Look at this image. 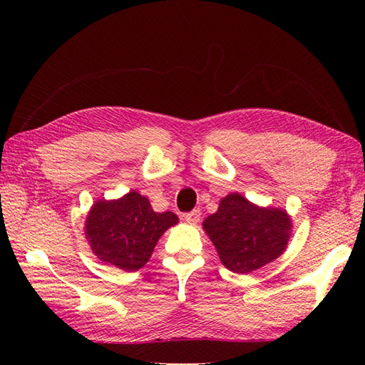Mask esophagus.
I'll list each match as a JSON object with an SVG mask.
<instances>
[{
  "instance_id": "34e87169",
  "label": "esophagus",
  "mask_w": 365,
  "mask_h": 365,
  "mask_svg": "<svg viewBox=\"0 0 365 365\" xmlns=\"http://www.w3.org/2000/svg\"><path fill=\"white\" fill-rule=\"evenodd\" d=\"M184 219H185L189 224L196 225V224L201 220V212H200V210H193V212H190V213H185V215H184Z\"/></svg>"
}]
</instances>
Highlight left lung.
<instances>
[{
	"label": "left lung",
	"instance_id": "left-lung-1",
	"mask_svg": "<svg viewBox=\"0 0 365 365\" xmlns=\"http://www.w3.org/2000/svg\"><path fill=\"white\" fill-rule=\"evenodd\" d=\"M202 228L227 269L250 274L282 256L291 237L292 219L284 208L260 207L240 193H230Z\"/></svg>",
	"mask_w": 365,
	"mask_h": 365
}]
</instances>
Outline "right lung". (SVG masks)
<instances>
[{"label":"right lung","mask_w":365,"mask_h":365,"mask_svg":"<svg viewBox=\"0 0 365 365\" xmlns=\"http://www.w3.org/2000/svg\"><path fill=\"white\" fill-rule=\"evenodd\" d=\"M180 222L172 212L157 213L146 196L135 190L118 200H98L85 220V237L105 263L138 271L149 262L165 230Z\"/></svg>","instance_id":"1"}]
</instances>
